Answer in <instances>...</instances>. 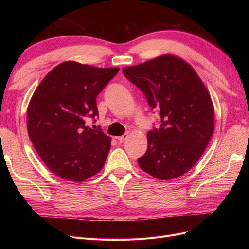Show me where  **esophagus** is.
Here are the masks:
<instances>
[{
    "instance_id": "34e87169",
    "label": "esophagus",
    "mask_w": 249,
    "mask_h": 249,
    "mask_svg": "<svg viewBox=\"0 0 249 249\" xmlns=\"http://www.w3.org/2000/svg\"><path fill=\"white\" fill-rule=\"evenodd\" d=\"M126 138H127V135H123V136L117 137V140H118V142L123 143V142H124L126 140Z\"/></svg>"
}]
</instances>
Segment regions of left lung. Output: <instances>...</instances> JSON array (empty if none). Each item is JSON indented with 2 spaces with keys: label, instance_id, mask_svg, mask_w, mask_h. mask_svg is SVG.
Masks as SVG:
<instances>
[{
  "label": "left lung",
  "instance_id": "1",
  "mask_svg": "<svg viewBox=\"0 0 249 249\" xmlns=\"http://www.w3.org/2000/svg\"><path fill=\"white\" fill-rule=\"evenodd\" d=\"M123 71L152 109L160 110L161 125L147 133L140 168L159 179L183 176L200 159L214 132V105L207 87L189 63L169 54Z\"/></svg>",
  "mask_w": 249,
  "mask_h": 249
}]
</instances>
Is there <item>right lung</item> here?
<instances>
[{
    "mask_svg": "<svg viewBox=\"0 0 249 249\" xmlns=\"http://www.w3.org/2000/svg\"><path fill=\"white\" fill-rule=\"evenodd\" d=\"M118 71V67L65 61L36 88L27 109L28 134L55 176L80 183L103 168L111 138L86 126L85 120L99 115L96 96Z\"/></svg>",
    "mask_w": 249,
    "mask_h": 249,
    "instance_id": "add662e5",
    "label": "right lung"
}]
</instances>
